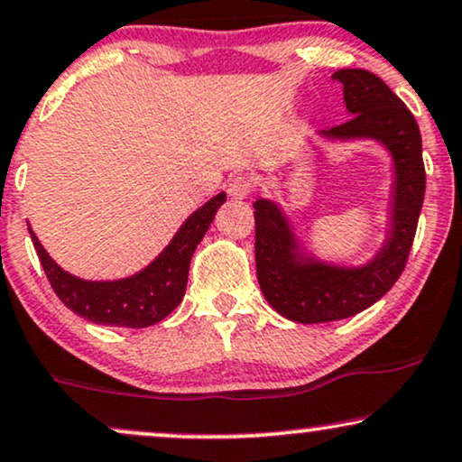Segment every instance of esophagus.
<instances>
[{
    "instance_id": "1",
    "label": "esophagus",
    "mask_w": 462,
    "mask_h": 462,
    "mask_svg": "<svg viewBox=\"0 0 462 462\" xmlns=\"http://www.w3.org/2000/svg\"><path fill=\"white\" fill-rule=\"evenodd\" d=\"M227 193L235 199H245L252 193V180L245 174H236L227 180Z\"/></svg>"
}]
</instances>
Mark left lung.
Returning a JSON list of instances; mask_svg holds the SVG:
<instances>
[{
    "instance_id": "left-lung-1",
    "label": "left lung",
    "mask_w": 462,
    "mask_h": 462,
    "mask_svg": "<svg viewBox=\"0 0 462 462\" xmlns=\"http://www.w3.org/2000/svg\"><path fill=\"white\" fill-rule=\"evenodd\" d=\"M333 79L342 83L351 118L319 135L329 142L374 140L392 154L390 230L379 252L365 264H329L305 254L280 204L255 199V273L260 291L277 314L303 325L364 312L396 284L413 245L426 191L420 126L407 105L370 70L342 69L333 72Z\"/></svg>"
}]
</instances>
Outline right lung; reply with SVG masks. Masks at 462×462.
I'll return each instance as SVG.
<instances>
[{"instance_id":"add662e5","label":"right lung","mask_w":462,"mask_h":462,"mask_svg":"<svg viewBox=\"0 0 462 462\" xmlns=\"http://www.w3.org/2000/svg\"><path fill=\"white\" fill-rule=\"evenodd\" d=\"M224 202L226 193H217L204 207L187 217L170 245L146 269L111 282H92L70 275L47 254L32 227L27 230H30L49 284L66 308L97 325L142 329V327L163 320L182 301L191 255Z\"/></svg>"}]
</instances>
